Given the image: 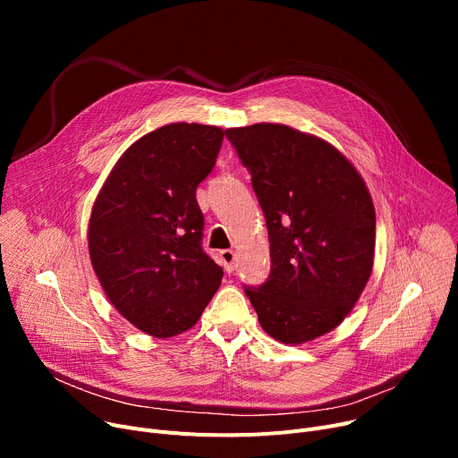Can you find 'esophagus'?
Masks as SVG:
<instances>
[{
    "mask_svg": "<svg viewBox=\"0 0 458 458\" xmlns=\"http://www.w3.org/2000/svg\"><path fill=\"white\" fill-rule=\"evenodd\" d=\"M219 261H221V266L225 267V271L226 273H232L233 271V263H235V252L233 250H230V249H226V250H221V254H219Z\"/></svg>",
    "mask_w": 458,
    "mask_h": 458,
    "instance_id": "obj_1",
    "label": "esophagus"
}]
</instances>
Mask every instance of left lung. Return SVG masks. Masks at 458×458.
Masks as SVG:
<instances>
[{"label":"left lung","instance_id":"8db88e82","mask_svg":"<svg viewBox=\"0 0 458 458\" xmlns=\"http://www.w3.org/2000/svg\"><path fill=\"white\" fill-rule=\"evenodd\" d=\"M266 215L271 273L245 287L271 338L299 345L338 327L371 276L375 208L354 165L285 124L226 130Z\"/></svg>","mask_w":458,"mask_h":458}]
</instances>
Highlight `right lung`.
Returning <instances> with one entry per match:
<instances>
[{
    "instance_id": "right-lung-1",
    "label": "right lung",
    "mask_w": 458,
    "mask_h": 458,
    "mask_svg": "<svg viewBox=\"0 0 458 458\" xmlns=\"http://www.w3.org/2000/svg\"><path fill=\"white\" fill-rule=\"evenodd\" d=\"M225 131L174 123L120 156L89 221L92 269L118 314L154 338L195 325L223 280L202 250L199 183L213 171Z\"/></svg>"
}]
</instances>
